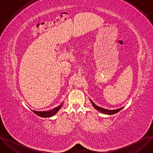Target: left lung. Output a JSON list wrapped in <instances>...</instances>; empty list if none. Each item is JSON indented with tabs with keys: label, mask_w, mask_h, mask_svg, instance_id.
Masks as SVG:
<instances>
[{
	"label": "left lung",
	"mask_w": 153,
	"mask_h": 153,
	"mask_svg": "<svg viewBox=\"0 0 153 153\" xmlns=\"http://www.w3.org/2000/svg\"><path fill=\"white\" fill-rule=\"evenodd\" d=\"M91 102H92V105H93L95 109H97V110L101 111L102 113L105 114L113 115V114H115L118 113V112L120 110H122V109L123 108V107H122V108H118V109H116V110H107V109H105V108H101V107H99V106H97L92 100H91Z\"/></svg>",
	"instance_id": "1"
}]
</instances>
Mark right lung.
<instances>
[{
  "instance_id": "right-lung-1",
  "label": "right lung",
  "mask_w": 153,
  "mask_h": 153,
  "mask_svg": "<svg viewBox=\"0 0 153 153\" xmlns=\"http://www.w3.org/2000/svg\"><path fill=\"white\" fill-rule=\"evenodd\" d=\"M62 103L61 104V105H60L59 106L53 108V110H51L50 111H37L33 110V112H34L35 114H36L37 115L41 117H43V118L50 117H52L54 115H55L56 114V112H57L62 107Z\"/></svg>"
}]
</instances>
